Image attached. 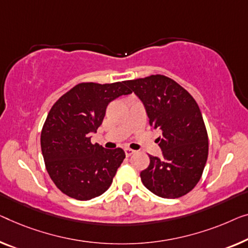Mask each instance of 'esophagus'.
Listing matches in <instances>:
<instances>
[{
  "label": "esophagus",
  "mask_w": 248,
  "mask_h": 248,
  "mask_svg": "<svg viewBox=\"0 0 248 248\" xmlns=\"http://www.w3.org/2000/svg\"><path fill=\"white\" fill-rule=\"evenodd\" d=\"M124 154H125V156H127V157H130L131 155L135 154V150L130 149V148H124Z\"/></svg>",
  "instance_id": "1"
}]
</instances>
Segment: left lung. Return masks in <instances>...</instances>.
Wrapping results in <instances>:
<instances>
[{
    "label": "left lung",
    "instance_id": "obj_1",
    "mask_svg": "<svg viewBox=\"0 0 248 248\" xmlns=\"http://www.w3.org/2000/svg\"><path fill=\"white\" fill-rule=\"evenodd\" d=\"M145 106L149 124L161 130L160 158L140 172L147 189L162 198H179L201 179L208 157V136L201 109L187 90L170 78L155 75L125 81Z\"/></svg>",
    "mask_w": 248,
    "mask_h": 248
}]
</instances>
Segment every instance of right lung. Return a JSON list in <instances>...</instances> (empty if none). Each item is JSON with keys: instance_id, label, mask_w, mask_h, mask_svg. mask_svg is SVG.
<instances>
[{"instance_id": "add662e5", "label": "right lung", "mask_w": 248, "mask_h": 248, "mask_svg": "<svg viewBox=\"0 0 248 248\" xmlns=\"http://www.w3.org/2000/svg\"><path fill=\"white\" fill-rule=\"evenodd\" d=\"M131 92L125 81L82 82L52 106L41 131V150L49 176L66 196L89 201L110 187L124 151L93 145L90 134L100 127L107 106Z\"/></svg>"}]
</instances>
